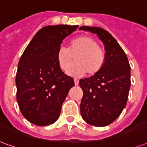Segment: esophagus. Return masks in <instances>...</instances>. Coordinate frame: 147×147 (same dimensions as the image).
Instances as JSON below:
<instances>
[{
    "mask_svg": "<svg viewBox=\"0 0 147 147\" xmlns=\"http://www.w3.org/2000/svg\"><path fill=\"white\" fill-rule=\"evenodd\" d=\"M74 82H75V84H76V85H78V84H79V80H77V79H74Z\"/></svg>",
    "mask_w": 147,
    "mask_h": 147,
    "instance_id": "34e87169",
    "label": "esophagus"
}]
</instances>
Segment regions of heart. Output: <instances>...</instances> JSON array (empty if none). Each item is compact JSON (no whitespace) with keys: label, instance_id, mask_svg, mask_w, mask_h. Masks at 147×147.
I'll use <instances>...</instances> for the list:
<instances>
[{"label":"heart","instance_id":"1","mask_svg":"<svg viewBox=\"0 0 147 147\" xmlns=\"http://www.w3.org/2000/svg\"><path fill=\"white\" fill-rule=\"evenodd\" d=\"M77 54V63L72 67L73 57ZM105 53L94 39L89 36H80L72 39L68 49L60 46L56 53L58 66L71 76H83L87 73L93 76L101 70L105 63Z\"/></svg>","mask_w":147,"mask_h":147}]
</instances>
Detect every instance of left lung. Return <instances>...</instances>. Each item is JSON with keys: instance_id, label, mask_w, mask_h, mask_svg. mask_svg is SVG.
I'll use <instances>...</instances> for the list:
<instances>
[{"instance_id": "1", "label": "left lung", "mask_w": 147, "mask_h": 147, "mask_svg": "<svg viewBox=\"0 0 147 147\" xmlns=\"http://www.w3.org/2000/svg\"><path fill=\"white\" fill-rule=\"evenodd\" d=\"M80 30L96 34L105 45V63L98 73L81 79L83 92L80 113L90 125L104 127L113 123L126 106L130 86L131 67L117 40L101 27L83 26Z\"/></svg>"}]
</instances>
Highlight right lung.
<instances>
[{"mask_svg": "<svg viewBox=\"0 0 147 147\" xmlns=\"http://www.w3.org/2000/svg\"><path fill=\"white\" fill-rule=\"evenodd\" d=\"M78 27H43L21 56L16 76V100L23 116L35 125L46 126L57 120L63 102L75 85L73 79L58 66L56 53L63 40Z\"/></svg>", "mask_w": 147, "mask_h": 147, "instance_id": "right-lung-1", "label": "right lung"}]
</instances>
